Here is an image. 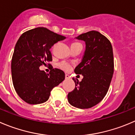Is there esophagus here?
Segmentation results:
<instances>
[{"mask_svg":"<svg viewBox=\"0 0 135 135\" xmlns=\"http://www.w3.org/2000/svg\"><path fill=\"white\" fill-rule=\"evenodd\" d=\"M65 79H69V78H70V75H69L68 74H65Z\"/></svg>","mask_w":135,"mask_h":135,"instance_id":"1","label":"esophagus"}]
</instances>
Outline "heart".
Listing matches in <instances>:
<instances>
[{
    "mask_svg": "<svg viewBox=\"0 0 135 135\" xmlns=\"http://www.w3.org/2000/svg\"><path fill=\"white\" fill-rule=\"evenodd\" d=\"M74 43H76V42H74ZM58 65L60 68L64 70H65V71H68L71 68V65L69 63L65 62V61H62V62L60 63Z\"/></svg>",
    "mask_w": 135,
    "mask_h": 135,
    "instance_id": "heart-1",
    "label": "heart"
}]
</instances>
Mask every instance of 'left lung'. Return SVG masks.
Returning a JSON list of instances; mask_svg holds the SVG:
<instances>
[{
  "label": "left lung",
  "mask_w": 135,
  "mask_h": 135,
  "mask_svg": "<svg viewBox=\"0 0 135 135\" xmlns=\"http://www.w3.org/2000/svg\"><path fill=\"white\" fill-rule=\"evenodd\" d=\"M76 38L86 45L83 60L74 70L83 78L80 82L73 78L75 88L68 93V99L74 107L89 109L98 104L108 91L114 72L113 47L110 41L95 30Z\"/></svg>",
  "instance_id": "obj_1"
}]
</instances>
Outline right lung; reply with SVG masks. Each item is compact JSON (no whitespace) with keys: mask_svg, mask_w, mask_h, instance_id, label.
Segmentation results:
<instances>
[{"mask_svg":"<svg viewBox=\"0 0 135 135\" xmlns=\"http://www.w3.org/2000/svg\"><path fill=\"white\" fill-rule=\"evenodd\" d=\"M44 27L23 33L16 44L11 62L14 88L19 97L31 105L42 103L49 99L51 91L65 79V74L57 68L46 74L39 69L42 65H50V48L65 39Z\"/></svg>","mask_w":135,"mask_h":135,"instance_id":"right-lung-1","label":"right lung"}]
</instances>
